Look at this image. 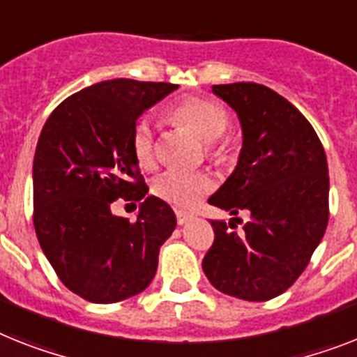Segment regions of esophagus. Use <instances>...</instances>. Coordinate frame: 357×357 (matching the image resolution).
<instances>
[{
    "instance_id": "1",
    "label": "esophagus",
    "mask_w": 357,
    "mask_h": 357,
    "mask_svg": "<svg viewBox=\"0 0 357 357\" xmlns=\"http://www.w3.org/2000/svg\"><path fill=\"white\" fill-rule=\"evenodd\" d=\"M191 219H193V215L191 213H185V211H181V210L176 211V222H178L181 226L188 225Z\"/></svg>"
}]
</instances>
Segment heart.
Listing matches in <instances>:
<instances>
[{"mask_svg": "<svg viewBox=\"0 0 357 357\" xmlns=\"http://www.w3.org/2000/svg\"><path fill=\"white\" fill-rule=\"evenodd\" d=\"M169 119L182 128L190 129L200 142L210 146L213 158L225 162L229 158V149L225 144H217L228 129V114L219 104L206 98L182 100L181 104L169 111ZM131 149L137 162L142 167H151L155 162V146H153V131L147 120L135 123L131 135ZM213 181L204 172H178L169 169L158 175L153 182V191L158 199L169 204L191 208L211 190Z\"/></svg>", "mask_w": 357, "mask_h": 357, "instance_id": "obj_1", "label": "heart"}]
</instances>
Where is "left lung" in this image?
Segmentation results:
<instances>
[{
    "mask_svg": "<svg viewBox=\"0 0 357 357\" xmlns=\"http://www.w3.org/2000/svg\"><path fill=\"white\" fill-rule=\"evenodd\" d=\"M237 113L243 147L231 175L208 202L234 215L211 220L206 278L244 301L281 296L305 272L328 225V166L310 122L287 98L252 82L211 85ZM250 220L234 230L231 220Z\"/></svg>",
    "mask_w": 357,
    "mask_h": 357,
    "instance_id": "1",
    "label": "left lung"
}]
</instances>
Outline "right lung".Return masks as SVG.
I'll use <instances>...</instances> for the list:
<instances>
[{
  "label": "right lung",
  "instance_id": "obj_1",
  "mask_svg": "<svg viewBox=\"0 0 357 357\" xmlns=\"http://www.w3.org/2000/svg\"><path fill=\"white\" fill-rule=\"evenodd\" d=\"M176 89L105 79L63 100L41 129L32 164L34 228L61 282L87 301H123L157 273L176 217L166 200L147 195L131 135L144 111ZM116 198L143 200L135 223L110 211Z\"/></svg>",
  "mask_w": 357,
  "mask_h": 357
}]
</instances>
